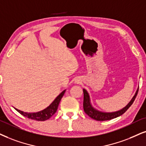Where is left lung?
<instances>
[{
    "instance_id": "obj_1",
    "label": "left lung",
    "mask_w": 146,
    "mask_h": 146,
    "mask_svg": "<svg viewBox=\"0 0 146 146\" xmlns=\"http://www.w3.org/2000/svg\"><path fill=\"white\" fill-rule=\"evenodd\" d=\"M138 90H137L134 96L133 97V98L131 100V101L129 102V104L127 105L126 106H125L124 108L121 109L120 110L116 112H101L100 110H98L97 109L94 108L92 106L91 104V101H90V95L88 94V92H87V90L85 89H83L84 91V112L89 116L90 117H91L92 119L96 120V121H108V120H111L114 118H117L119 116L122 115L123 113H125L127 111L129 107L131 106L133 103L135 99L136 96H137L138 93Z\"/></svg>"
}]
</instances>
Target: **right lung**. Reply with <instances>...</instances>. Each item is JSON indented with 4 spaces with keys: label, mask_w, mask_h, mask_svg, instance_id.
<instances>
[{
    "label": "right lung",
    "mask_w": 146,
    "mask_h": 146,
    "mask_svg": "<svg viewBox=\"0 0 146 146\" xmlns=\"http://www.w3.org/2000/svg\"><path fill=\"white\" fill-rule=\"evenodd\" d=\"M66 90H64L62 91L59 95L57 96L56 98L54 99V100L49 105L47 108H46L45 109L41 110V111L37 112H25L21 110L17 109V108H14L17 111L19 112L20 114L24 116V117H27L28 119H31L33 120H36V121H44L46 120L49 119L52 116H53L55 114V112H56L57 108H58V104H59L61 98L63 96L64 92H65Z\"/></svg>",
    "instance_id": "right-lung-1"
}]
</instances>
